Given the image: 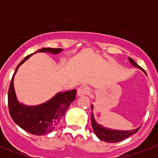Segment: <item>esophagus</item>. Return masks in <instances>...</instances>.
<instances>
[{"instance_id": "1", "label": "esophagus", "mask_w": 158, "mask_h": 158, "mask_svg": "<svg viewBox=\"0 0 158 158\" xmlns=\"http://www.w3.org/2000/svg\"><path fill=\"white\" fill-rule=\"evenodd\" d=\"M89 88L86 85H83V86L79 87V89H78V91H77V94H78V96L81 97L84 96V95H86L89 93Z\"/></svg>"}]
</instances>
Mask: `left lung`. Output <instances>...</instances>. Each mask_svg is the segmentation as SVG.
<instances>
[{"label":"left lung","mask_w":158,"mask_h":158,"mask_svg":"<svg viewBox=\"0 0 158 158\" xmlns=\"http://www.w3.org/2000/svg\"><path fill=\"white\" fill-rule=\"evenodd\" d=\"M129 60H130V64L134 65L135 68L141 69L144 72V70L136 63L133 59L129 57ZM145 73V72H144ZM92 110H94V105H91ZM91 121H92V127L94 129V131L97 137L99 139L102 141H105L106 143H117L120 141L127 139L132 135L135 134L138 130H139L140 127H138L135 130H112L110 128L104 127L102 125L98 124L95 120L94 117V114L92 112L91 115Z\"/></svg>","instance_id":"8db88e82"}]
</instances>
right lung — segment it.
I'll return each instance as SVG.
<instances>
[{
    "mask_svg": "<svg viewBox=\"0 0 158 158\" xmlns=\"http://www.w3.org/2000/svg\"><path fill=\"white\" fill-rule=\"evenodd\" d=\"M63 51L61 48H42L37 52H46L56 55ZM33 54L27 56L18 64L11 79L8 92L9 111L15 123L27 132L36 135L49 134L58 125L60 120L76 97V90L57 93L46 102L36 106H28L19 102L14 87V77L21 64Z\"/></svg>",
    "mask_w": 158,
    "mask_h": 158,
    "instance_id": "obj_1",
    "label": "right lung"
}]
</instances>
